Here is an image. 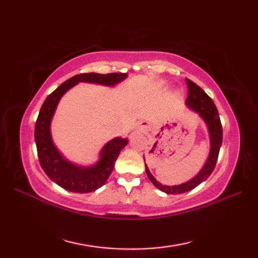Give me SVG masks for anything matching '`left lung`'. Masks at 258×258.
<instances>
[{
  "mask_svg": "<svg viewBox=\"0 0 258 258\" xmlns=\"http://www.w3.org/2000/svg\"><path fill=\"white\" fill-rule=\"evenodd\" d=\"M186 83H187L188 87V94L187 98H186V104H187L188 107L194 109L195 112H199L201 116L204 118L206 122L211 138V151L207 158V162L204 167L201 169V172L197 174L194 178H191L188 182L180 185L166 186L158 183L157 180L153 177V175L149 171V167H147L145 164V171L151 182L154 184L158 189H161L166 194H182L185 193V191H188L195 188L196 186H199L202 182H204V180L212 174L214 168H215L218 158V153H220L223 141L222 123L220 119V115H218V111L213 100L199 85L195 84L194 82L186 79Z\"/></svg>",
  "mask_w": 258,
  "mask_h": 258,
  "instance_id": "1",
  "label": "left lung"
}]
</instances>
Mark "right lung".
Returning a JSON list of instances; mask_svg holds the SVG:
<instances>
[{"instance_id": "add662e5", "label": "right lung", "mask_w": 258, "mask_h": 258, "mask_svg": "<svg viewBox=\"0 0 258 258\" xmlns=\"http://www.w3.org/2000/svg\"><path fill=\"white\" fill-rule=\"evenodd\" d=\"M125 73H82L65 81L46 97L38 113L35 123L34 139L37 156L43 171L54 183L64 189L74 193H90L105 184L111 175L120 150L127 144V140L116 138L103 147L101 160L92 167H79L64 160L56 147L53 145L50 133L51 119L59 98L79 82L96 83L102 85H115L124 80Z\"/></svg>"}]
</instances>
